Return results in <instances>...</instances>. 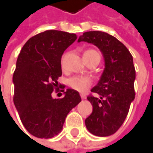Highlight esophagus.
<instances>
[{
  "label": "esophagus",
  "mask_w": 153,
  "mask_h": 153,
  "mask_svg": "<svg viewBox=\"0 0 153 153\" xmlns=\"http://www.w3.org/2000/svg\"><path fill=\"white\" fill-rule=\"evenodd\" d=\"M80 97H81V98L83 99V100H85V99L86 98L85 95H84V94H80Z\"/></svg>",
  "instance_id": "34e87169"
}]
</instances>
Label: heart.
Returning a JSON list of instances; mask_svg holds the SVG:
<instances>
[{
	"mask_svg": "<svg viewBox=\"0 0 153 153\" xmlns=\"http://www.w3.org/2000/svg\"><path fill=\"white\" fill-rule=\"evenodd\" d=\"M84 59L85 61L91 60V59H96L98 61V62L101 60V55L97 51L92 49V48H89L84 51ZM68 85L71 87L72 89L75 90L79 92H84L89 87L92 85V81L91 79L87 76H74L68 79Z\"/></svg>",
	"mask_w": 153,
	"mask_h": 153,
	"instance_id": "heart-1",
	"label": "heart"
}]
</instances>
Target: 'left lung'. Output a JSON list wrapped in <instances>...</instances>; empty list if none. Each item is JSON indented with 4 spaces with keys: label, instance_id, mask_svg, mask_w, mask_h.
<instances>
[{
    "label": "left lung",
    "instance_id": "obj_1",
    "mask_svg": "<svg viewBox=\"0 0 153 153\" xmlns=\"http://www.w3.org/2000/svg\"><path fill=\"white\" fill-rule=\"evenodd\" d=\"M78 41L97 45L105 59L101 79L87 97L93 110L85 121L86 128L97 136L111 135L124 124L134 99L133 57L122 42L105 32H85Z\"/></svg>",
    "mask_w": 153,
    "mask_h": 153
}]
</instances>
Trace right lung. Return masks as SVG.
<instances>
[{
	"label": "right lung",
	"instance_id": "add662e5",
	"mask_svg": "<svg viewBox=\"0 0 153 153\" xmlns=\"http://www.w3.org/2000/svg\"><path fill=\"white\" fill-rule=\"evenodd\" d=\"M76 39L75 34L45 30L31 37L20 51L13 78V102L25 129L37 138L59 134L68 113L81 102L77 91H64L65 86L57 83L62 56ZM54 90L65 96L53 99Z\"/></svg>",
	"mask_w": 153,
	"mask_h": 153
}]
</instances>
